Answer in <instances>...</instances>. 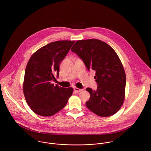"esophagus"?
Here are the masks:
<instances>
[{
  "mask_svg": "<svg viewBox=\"0 0 151 151\" xmlns=\"http://www.w3.org/2000/svg\"><path fill=\"white\" fill-rule=\"evenodd\" d=\"M73 90H74V91H75L76 93H80L81 91H82V89H79V88H76V87H74Z\"/></svg>",
  "mask_w": 151,
  "mask_h": 151,
  "instance_id": "34e87169",
  "label": "esophagus"
}]
</instances>
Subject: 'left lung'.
Returning <instances> with one entry per match:
<instances>
[{
    "instance_id": "obj_1",
    "label": "left lung",
    "mask_w": 151,
    "mask_h": 151,
    "mask_svg": "<svg viewBox=\"0 0 151 151\" xmlns=\"http://www.w3.org/2000/svg\"><path fill=\"white\" fill-rule=\"evenodd\" d=\"M82 59L88 71L96 72L97 90L86 89L90 98L86 106L95 114L110 116L117 112L125 98L126 76L115 50L99 39L78 40L71 49Z\"/></svg>"
}]
</instances>
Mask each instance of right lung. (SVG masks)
I'll return each mask as SVG.
<instances>
[{
	"label": "right lung",
	"instance_id": "obj_1",
	"mask_svg": "<svg viewBox=\"0 0 151 151\" xmlns=\"http://www.w3.org/2000/svg\"><path fill=\"white\" fill-rule=\"evenodd\" d=\"M74 40L53 42L39 49L30 57L25 70L23 93L31 109L42 116H52L65 106L73 88L54 85L59 68Z\"/></svg>",
	"mask_w": 151,
	"mask_h": 151
}]
</instances>
